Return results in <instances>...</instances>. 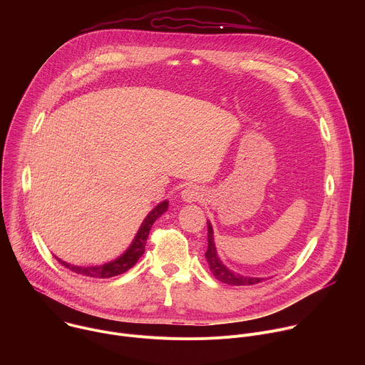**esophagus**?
I'll return each instance as SVG.
<instances>
[{"instance_id": "34e87169", "label": "esophagus", "mask_w": 365, "mask_h": 365, "mask_svg": "<svg viewBox=\"0 0 365 365\" xmlns=\"http://www.w3.org/2000/svg\"><path fill=\"white\" fill-rule=\"evenodd\" d=\"M182 199L186 202V203H192V202H196V200H200L203 197V192L202 189L196 187V186H187L182 190L180 193Z\"/></svg>"}]
</instances>
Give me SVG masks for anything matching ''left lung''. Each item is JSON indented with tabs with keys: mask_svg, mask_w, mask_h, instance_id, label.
I'll list each match as a JSON object with an SVG mask.
<instances>
[{
	"mask_svg": "<svg viewBox=\"0 0 365 365\" xmlns=\"http://www.w3.org/2000/svg\"><path fill=\"white\" fill-rule=\"evenodd\" d=\"M206 224H207V248L205 252V258L207 262V266H210L211 273L214 274V277L217 280H220L225 284H231V286H251V284H257V283L264 280L263 277L244 276V274H240V273L228 269L218 255L217 245L214 241L212 224L210 222V220L206 221Z\"/></svg>",
	"mask_w": 365,
	"mask_h": 365,
	"instance_id": "1",
	"label": "left lung"
}]
</instances>
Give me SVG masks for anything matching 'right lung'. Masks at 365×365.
Masks as SVG:
<instances>
[{
  "label": "right lung",
  "instance_id": "obj_1",
  "mask_svg": "<svg viewBox=\"0 0 365 365\" xmlns=\"http://www.w3.org/2000/svg\"><path fill=\"white\" fill-rule=\"evenodd\" d=\"M169 210V200H163L159 205H155L153 210L147 214V217L144 218V221L141 222L135 237L133 238V242L130 244V247L121 254L118 255L113 262L103 263L99 266H75L71 263L63 262L59 257H56L58 262L65 266L66 269H69L73 273L82 274V276H88V277H93V279H110L118 274H123L125 272H128L133 266H135V263L138 262V258L144 254V248H145V242H147V237L150 232V228L153 225V222L160 218L165 212H168Z\"/></svg>",
  "mask_w": 365,
  "mask_h": 365
}]
</instances>
